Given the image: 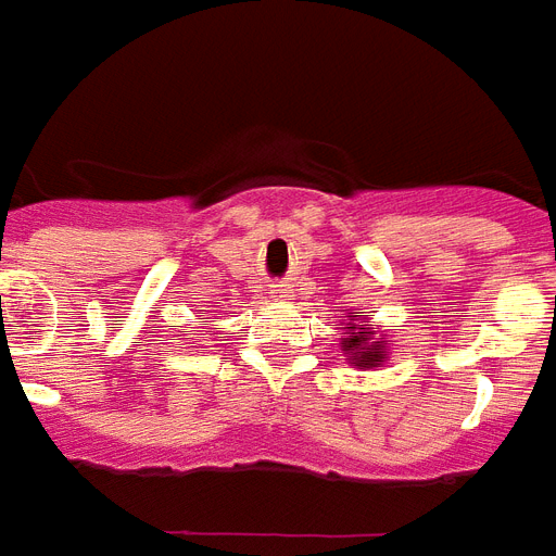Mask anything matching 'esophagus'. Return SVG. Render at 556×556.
<instances>
[{
  "mask_svg": "<svg viewBox=\"0 0 556 556\" xmlns=\"http://www.w3.org/2000/svg\"><path fill=\"white\" fill-rule=\"evenodd\" d=\"M283 292H287V283H275L273 299H283Z\"/></svg>",
  "mask_w": 556,
  "mask_h": 556,
  "instance_id": "obj_1",
  "label": "esophagus"
}]
</instances>
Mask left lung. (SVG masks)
<instances>
[{
	"instance_id": "8db88e82",
	"label": "left lung",
	"mask_w": 556,
	"mask_h": 556,
	"mask_svg": "<svg viewBox=\"0 0 556 556\" xmlns=\"http://www.w3.org/2000/svg\"><path fill=\"white\" fill-rule=\"evenodd\" d=\"M350 321H355V315H348ZM350 330L348 339H341V348L344 353H350V364L358 367V370H370V367H379L384 353H381V341H370L372 324H353V327H344Z\"/></svg>"
}]
</instances>
